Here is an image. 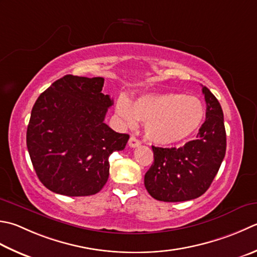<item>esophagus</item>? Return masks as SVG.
<instances>
[{
	"label": "esophagus",
	"instance_id": "esophagus-1",
	"mask_svg": "<svg viewBox=\"0 0 257 257\" xmlns=\"http://www.w3.org/2000/svg\"><path fill=\"white\" fill-rule=\"evenodd\" d=\"M128 144H129V146L132 148H136V147H138V146H140V142H139L137 138L134 137V136H132V137H130Z\"/></svg>",
	"mask_w": 257,
	"mask_h": 257
}]
</instances>
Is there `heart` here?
Segmentation results:
<instances>
[{
	"mask_svg": "<svg viewBox=\"0 0 257 257\" xmlns=\"http://www.w3.org/2000/svg\"><path fill=\"white\" fill-rule=\"evenodd\" d=\"M115 111L127 127H134L138 120L145 121L146 137L157 145H174L188 138L205 114L198 98L176 92L144 94L133 104L120 97Z\"/></svg>",
	"mask_w": 257,
	"mask_h": 257,
	"instance_id": "b5f03b06",
	"label": "heart"
}]
</instances>
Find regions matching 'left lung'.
Here are the masks:
<instances>
[{
  "instance_id": "obj_1",
  "label": "left lung",
  "mask_w": 257,
  "mask_h": 257,
  "mask_svg": "<svg viewBox=\"0 0 257 257\" xmlns=\"http://www.w3.org/2000/svg\"><path fill=\"white\" fill-rule=\"evenodd\" d=\"M206 119L195 140L180 148L153 146L154 163L145 187L162 202H185L202 196L213 183L226 153L224 114L218 100L203 87Z\"/></svg>"
}]
</instances>
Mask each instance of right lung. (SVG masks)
I'll return each mask as SVG.
<instances>
[{"mask_svg": "<svg viewBox=\"0 0 257 257\" xmlns=\"http://www.w3.org/2000/svg\"><path fill=\"white\" fill-rule=\"evenodd\" d=\"M104 79L67 74L35 101L27 130L30 158L45 187L64 196L99 193L109 177V156L124 149L129 135L104 123L113 100Z\"/></svg>", "mask_w": 257, "mask_h": 257, "instance_id": "add662e5", "label": "right lung"}]
</instances>
